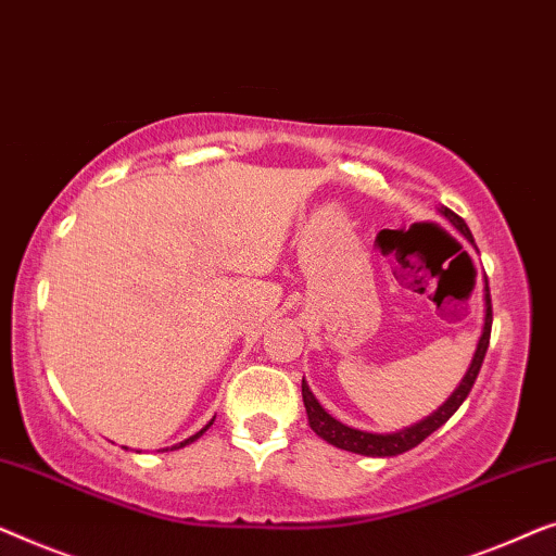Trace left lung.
<instances>
[{"label": "left lung", "instance_id": "1", "mask_svg": "<svg viewBox=\"0 0 556 556\" xmlns=\"http://www.w3.org/2000/svg\"><path fill=\"white\" fill-rule=\"evenodd\" d=\"M438 211H441V214L448 218V222L456 226V229L464 233V237L473 244V237H471V231H468V226H466L464 218H460L458 214H453V211L445 208V206H441ZM491 319H494V315H491L489 279H483V330H481L479 345H476V353L471 357V365H468L464 380L458 382V388L453 390L448 401H445L438 410H433L428 418L418 420V424H413L410 428H403V431H397V433H367V431H357V428H350L345 424H340L338 418H332L330 413H327L323 405L317 403V397L312 395V390H309L307 382L302 380V401H304V408H307L309 428L319 438H323V441L332 443L334 448L353 451V453H359V456L386 458V456H397V453H405V451L416 448L420 441H426L428 435H431L433 431H438V428H441L445 420H448L453 413L460 408V403L466 401L468 393H471L473 382H476V378H479L483 357H486V350H489Z\"/></svg>", "mask_w": 556, "mask_h": 556}]
</instances>
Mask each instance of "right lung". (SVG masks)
<instances>
[{
    "instance_id": "1",
    "label": "right lung",
    "mask_w": 556,
    "mask_h": 556,
    "mask_svg": "<svg viewBox=\"0 0 556 556\" xmlns=\"http://www.w3.org/2000/svg\"><path fill=\"white\" fill-rule=\"evenodd\" d=\"M211 424H214V420H211ZM211 424H206V426H203V428H201V431H199V433H193L191 438H186V441H181V443H176V445H170V451H174V448H184V445H189V443H193V441H197V438H201L203 433H206V431H208V426H211Z\"/></svg>"
}]
</instances>
